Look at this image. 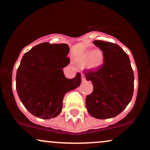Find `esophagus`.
<instances>
[{"label":"esophagus","mask_w":150,"mask_h":150,"mask_svg":"<svg viewBox=\"0 0 150 150\" xmlns=\"http://www.w3.org/2000/svg\"><path fill=\"white\" fill-rule=\"evenodd\" d=\"M81 79H82V81L83 82L85 81V75H83V74L81 75Z\"/></svg>","instance_id":"1"}]
</instances>
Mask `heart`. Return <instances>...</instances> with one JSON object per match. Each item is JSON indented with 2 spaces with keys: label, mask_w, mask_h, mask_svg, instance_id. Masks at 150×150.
<instances>
[{
  "label": "heart",
  "mask_w": 150,
  "mask_h": 150,
  "mask_svg": "<svg viewBox=\"0 0 150 150\" xmlns=\"http://www.w3.org/2000/svg\"><path fill=\"white\" fill-rule=\"evenodd\" d=\"M105 60L104 54L100 50H95L86 52L82 58V62L85 64L88 62V65L90 68H98L101 66Z\"/></svg>",
  "instance_id": "1"
}]
</instances>
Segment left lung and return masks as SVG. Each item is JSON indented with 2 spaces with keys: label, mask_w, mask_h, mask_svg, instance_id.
<instances>
[{
  "label": "left lung",
  "mask_w": 150,
  "mask_h": 150,
  "mask_svg": "<svg viewBox=\"0 0 150 150\" xmlns=\"http://www.w3.org/2000/svg\"><path fill=\"white\" fill-rule=\"evenodd\" d=\"M93 43L103 51L105 60L95 70H84L93 85V91L86 97V108L95 118L108 119L120 114L131 101L134 72L129 56L119 45L103 40Z\"/></svg>",
  "instance_id": "left-lung-1"
}]
</instances>
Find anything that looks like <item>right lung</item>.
<instances>
[{"mask_svg":"<svg viewBox=\"0 0 150 150\" xmlns=\"http://www.w3.org/2000/svg\"><path fill=\"white\" fill-rule=\"evenodd\" d=\"M67 44L42 42L25 53L16 73V90L23 105L41 119L57 117L67 93L80 86L81 75L65 78L62 68L70 63Z\"/></svg>","mask_w":150,"mask_h":150,"instance_id":"obj_1","label":"right lung"}]
</instances>
